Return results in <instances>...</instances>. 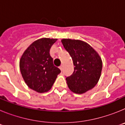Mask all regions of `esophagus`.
Masks as SVG:
<instances>
[{
	"mask_svg": "<svg viewBox=\"0 0 125 125\" xmlns=\"http://www.w3.org/2000/svg\"><path fill=\"white\" fill-rule=\"evenodd\" d=\"M62 68H63V67H62V65H61V66H59V69H60L61 71L62 70Z\"/></svg>",
	"mask_w": 125,
	"mask_h": 125,
	"instance_id": "esophagus-1",
	"label": "esophagus"
}]
</instances>
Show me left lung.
<instances>
[{
  "label": "left lung",
  "mask_w": 125,
  "mask_h": 125,
  "mask_svg": "<svg viewBox=\"0 0 125 125\" xmlns=\"http://www.w3.org/2000/svg\"><path fill=\"white\" fill-rule=\"evenodd\" d=\"M61 42L74 66L73 73L66 78L68 87L74 93H84L95 86L100 79L101 57L90 45L82 41L63 39Z\"/></svg>",
  "instance_id": "left-lung-1"
}]
</instances>
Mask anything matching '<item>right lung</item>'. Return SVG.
<instances>
[{"instance_id":"1","label":"right lung","mask_w":125,"mask_h":125,"mask_svg":"<svg viewBox=\"0 0 125 125\" xmlns=\"http://www.w3.org/2000/svg\"><path fill=\"white\" fill-rule=\"evenodd\" d=\"M57 39L42 38L34 41L24 51L19 62L26 84L38 93L47 92L54 83L61 70L53 64L50 49Z\"/></svg>"}]
</instances>
